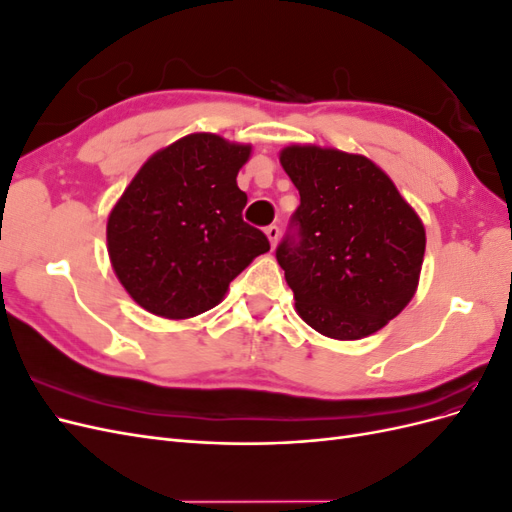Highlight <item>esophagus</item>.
I'll return each instance as SVG.
<instances>
[{
	"instance_id": "esophagus-1",
	"label": "esophagus",
	"mask_w": 512,
	"mask_h": 512,
	"mask_svg": "<svg viewBox=\"0 0 512 512\" xmlns=\"http://www.w3.org/2000/svg\"><path fill=\"white\" fill-rule=\"evenodd\" d=\"M265 232H267V239H269L271 247H275V245H277V239H280V228H277V226H269Z\"/></svg>"
}]
</instances>
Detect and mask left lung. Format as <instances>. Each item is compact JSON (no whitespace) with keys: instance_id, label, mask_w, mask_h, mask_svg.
<instances>
[{"instance_id":"left-lung-1","label":"left lung","mask_w":512,"mask_h":512,"mask_svg":"<svg viewBox=\"0 0 512 512\" xmlns=\"http://www.w3.org/2000/svg\"><path fill=\"white\" fill-rule=\"evenodd\" d=\"M280 162L301 196L292 215L299 239L286 237L275 252L297 314L331 339L374 335L418 288L421 218L361 153L288 145Z\"/></svg>"}]
</instances>
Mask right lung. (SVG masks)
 Instances as JSON below:
<instances>
[{"mask_svg":"<svg viewBox=\"0 0 512 512\" xmlns=\"http://www.w3.org/2000/svg\"><path fill=\"white\" fill-rule=\"evenodd\" d=\"M252 145L194 132L158 149L108 213L106 247L130 297L168 320L222 303L230 282L269 252L245 224L237 175Z\"/></svg>","mask_w":512,"mask_h":512,"instance_id":"right-lung-1","label":"right lung"}]
</instances>
